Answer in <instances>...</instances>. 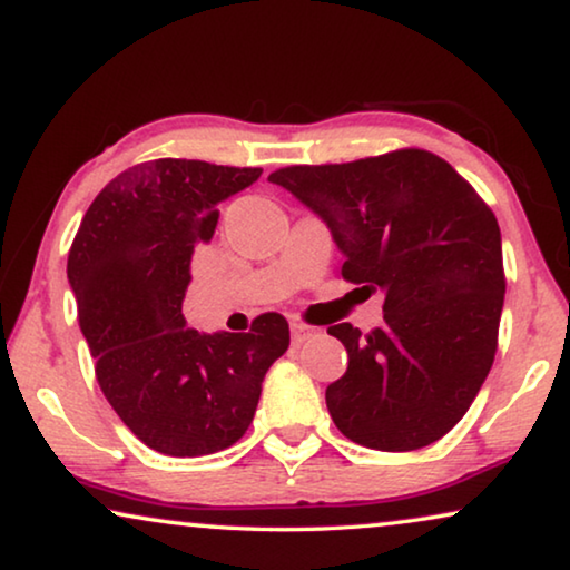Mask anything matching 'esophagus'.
<instances>
[{"mask_svg":"<svg viewBox=\"0 0 570 570\" xmlns=\"http://www.w3.org/2000/svg\"><path fill=\"white\" fill-rule=\"evenodd\" d=\"M312 333H315V327H309L304 323H292V343H294V346H299V343L312 338Z\"/></svg>","mask_w":570,"mask_h":570,"instance_id":"esophagus-1","label":"esophagus"}]
</instances>
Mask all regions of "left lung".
I'll return each instance as SVG.
<instances>
[{
    "instance_id": "8db88e82",
    "label": "left lung",
    "mask_w": 570,
    "mask_h": 570,
    "mask_svg": "<svg viewBox=\"0 0 570 570\" xmlns=\"http://www.w3.org/2000/svg\"><path fill=\"white\" fill-rule=\"evenodd\" d=\"M268 180L327 224L346 282L384 292L372 333L327 327L348 351L325 390L333 423L380 452L434 444L468 413L499 346L507 278L493 212L426 149L292 165Z\"/></svg>"
}]
</instances>
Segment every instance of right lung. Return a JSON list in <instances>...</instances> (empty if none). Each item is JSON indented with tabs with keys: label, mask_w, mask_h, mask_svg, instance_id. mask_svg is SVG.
<instances>
[{
	"label": "right lung",
	"mask_w": 570,
	"mask_h": 570,
	"mask_svg": "<svg viewBox=\"0 0 570 570\" xmlns=\"http://www.w3.org/2000/svg\"><path fill=\"white\" fill-rule=\"evenodd\" d=\"M261 173L173 157L134 165L100 190L71 243L67 276L102 395L159 454L235 444L288 348L276 312L247 333H198L183 317L194 247L214 237L219 204Z\"/></svg>",
	"instance_id": "add662e5"
}]
</instances>
